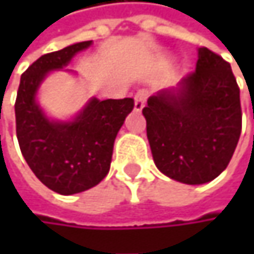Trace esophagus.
<instances>
[{
	"mask_svg": "<svg viewBox=\"0 0 254 254\" xmlns=\"http://www.w3.org/2000/svg\"><path fill=\"white\" fill-rule=\"evenodd\" d=\"M147 97H148V92L145 89H139L136 94H135V112H141L145 101H147Z\"/></svg>",
	"mask_w": 254,
	"mask_h": 254,
	"instance_id": "obj_1",
	"label": "esophagus"
}]
</instances>
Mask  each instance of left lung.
<instances>
[{
  "mask_svg": "<svg viewBox=\"0 0 254 254\" xmlns=\"http://www.w3.org/2000/svg\"><path fill=\"white\" fill-rule=\"evenodd\" d=\"M142 115L162 174L190 185L213 181L227 169L241 133L240 88L229 63L200 47L195 70L150 97Z\"/></svg>",
  "mask_w": 254,
  "mask_h": 254,
  "instance_id": "1",
  "label": "left lung"
}]
</instances>
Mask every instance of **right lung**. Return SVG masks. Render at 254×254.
<instances>
[{
  "instance_id": "add662e5",
  "label": "right lung",
  "mask_w": 254,
  "mask_h": 254,
  "mask_svg": "<svg viewBox=\"0 0 254 254\" xmlns=\"http://www.w3.org/2000/svg\"><path fill=\"white\" fill-rule=\"evenodd\" d=\"M89 45L91 41H83L41 56L20 77L14 104L25 160L45 187L63 195L89 190L106 178L116 135L133 109V98H92L72 122H51L42 113L35 95L44 77Z\"/></svg>"
}]
</instances>
